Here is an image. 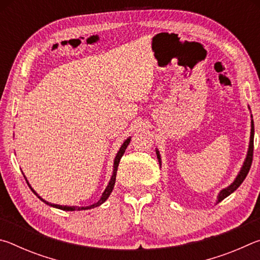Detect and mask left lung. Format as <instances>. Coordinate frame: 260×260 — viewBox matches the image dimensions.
<instances>
[{"mask_svg": "<svg viewBox=\"0 0 260 260\" xmlns=\"http://www.w3.org/2000/svg\"><path fill=\"white\" fill-rule=\"evenodd\" d=\"M252 117V116H251ZM253 136H254V126H253V120L251 119V135H250V143H249V150L248 153H246V158L243 162V166H242V169L240 171V173L237 174L236 179L234 180V182H233L231 186H228L227 188L222 189L221 191L219 192L218 195V201L217 203L219 202H221L222 200H225L227 196H230L232 192H234L237 188L241 186V183L244 181V179L246 178V175H248L249 171H250V167H251L252 164V157H253ZM157 153V158H158V161H159V165L160 164V156H159V151L156 150Z\"/></svg>", "mask_w": 260, "mask_h": 260, "instance_id": "1", "label": "left lung"}]
</instances>
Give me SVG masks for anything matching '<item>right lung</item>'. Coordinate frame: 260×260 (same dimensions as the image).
<instances>
[{
	"instance_id": "1",
	"label": "right lung",
	"mask_w": 260,
	"mask_h": 260,
	"mask_svg": "<svg viewBox=\"0 0 260 260\" xmlns=\"http://www.w3.org/2000/svg\"><path fill=\"white\" fill-rule=\"evenodd\" d=\"M129 142H131V138H128V139H127V140H125V142L122 143V146L120 147L119 151H118V153H117L116 158H114V162H113V173H112V177H111V179H110V182H109V184H108V187L105 188V190H104V192L102 193V196H101V199H100V201L98 202V203H94L93 205H89V206H67V205H65V206H64V205H58V204H51V203H49V202H47V201H45V200H42L41 197L39 196L38 193L35 192L32 188H30L29 183H28L27 180H26V178H25V180H26V182H27V184H28V186H29V188L32 189V191L35 193V195H37V196L39 197V199H40L42 202H45L46 204H48V205L52 206V208L60 209V210H64V211H80V210H88V209H93V208H96V206H100L101 204L104 203V202L109 199L110 193H111L112 189H113V187H114V183H116L117 170H118V165H119L120 158L122 157V155H124V152H125V150H126L127 146H128V144H129Z\"/></svg>"
}]
</instances>
